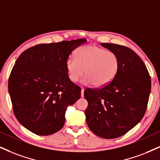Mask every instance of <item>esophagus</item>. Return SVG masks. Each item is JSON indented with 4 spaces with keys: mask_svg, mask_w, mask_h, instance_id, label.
<instances>
[{
    "mask_svg": "<svg viewBox=\"0 0 160 160\" xmlns=\"http://www.w3.org/2000/svg\"><path fill=\"white\" fill-rule=\"evenodd\" d=\"M84 88H82V90H81V96H82V97H84Z\"/></svg>",
    "mask_w": 160,
    "mask_h": 160,
    "instance_id": "34e87169",
    "label": "esophagus"
}]
</instances>
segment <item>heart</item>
<instances>
[{
	"instance_id": "heart-1",
	"label": "heart",
	"mask_w": 160,
	"mask_h": 160,
	"mask_svg": "<svg viewBox=\"0 0 160 160\" xmlns=\"http://www.w3.org/2000/svg\"><path fill=\"white\" fill-rule=\"evenodd\" d=\"M119 68L117 55L108 52L96 45L81 47L76 52V58H69L66 62V70L72 82H77L84 72V84L97 88L106 86L112 82Z\"/></svg>"
}]
</instances>
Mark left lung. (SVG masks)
Returning a JSON list of instances; mask_svg holds the SVG:
<instances>
[{
  "label": "left lung",
  "instance_id": "8db88e82",
  "mask_svg": "<svg viewBox=\"0 0 160 160\" xmlns=\"http://www.w3.org/2000/svg\"><path fill=\"white\" fill-rule=\"evenodd\" d=\"M117 55L119 68L111 82L101 88H87L86 121L92 133L104 139L125 134L145 115L151 92L148 71L137 53L127 47L102 43Z\"/></svg>",
  "mask_w": 160,
  "mask_h": 160
}]
</instances>
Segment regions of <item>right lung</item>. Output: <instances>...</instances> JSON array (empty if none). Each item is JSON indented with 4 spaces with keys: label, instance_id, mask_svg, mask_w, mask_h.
Segmentation results:
<instances>
[{
    "label": "right lung",
    "instance_id": "obj_1",
    "mask_svg": "<svg viewBox=\"0 0 160 160\" xmlns=\"http://www.w3.org/2000/svg\"><path fill=\"white\" fill-rule=\"evenodd\" d=\"M86 41L38 44L18 58L8 89L15 117L29 131L47 136L63 128L67 108L81 97V88L69 78L66 62Z\"/></svg>",
    "mask_w": 160,
    "mask_h": 160
}]
</instances>
